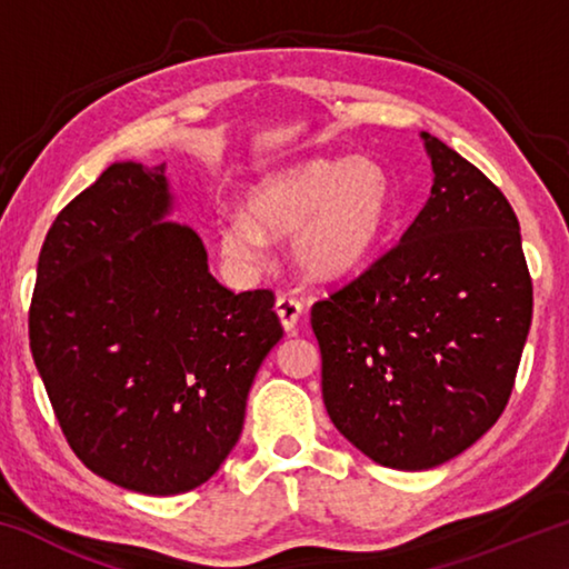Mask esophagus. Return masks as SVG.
<instances>
[{"mask_svg":"<svg viewBox=\"0 0 569 569\" xmlns=\"http://www.w3.org/2000/svg\"><path fill=\"white\" fill-rule=\"evenodd\" d=\"M276 313H278V319H281L283 329L291 333V331H296L298 321H301L303 306H301V301H296V298H291V296H281L276 301Z\"/></svg>","mask_w":569,"mask_h":569,"instance_id":"obj_1","label":"esophagus"}]
</instances>
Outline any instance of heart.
Listing matches in <instances>:
<instances>
[{"mask_svg": "<svg viewBox=\"0 0 569 569\" xmlns=\"http://www.w3.org/2000/svg\"><path fill=\"white\" fill-rule=\"evenodd\" d=\"M393 208L389 170L371 158H316L256 182L246 216L218 223V248L238 268H258L266 238L291 236V261L311 281L361 268L387 236Z\"/></svg>", "mask_w": 569, "mask_h": 569, "instance_id": "1", "label": "heart"}]
</instances>
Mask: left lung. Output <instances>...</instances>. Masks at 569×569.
I'll use <instances>...</instances> for the list:
<instances>
[{
	"instance_id": "1",
	"label": "left lung",
	"mask_w": 569,
	"mask_h": 569,
	"mask_svg": "<svg viewBox=\"0 0 569 569\" xmlns=\"http://www.w3.org/2000/svg\"><path fill=\"white\" fill-rule=\"evenodd\" d=\"M431 196L387 256L313 303L333 427L381 467L445 465L495 427L532 323L512 206L421 132Z\"/></svg>"
}]
</instances>
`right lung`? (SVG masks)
<instances>
[{
	"mask_svg": "<svg viewBox=\"0 0 569 569\" xmlns=\"http://www.w3.org/2000/svg\"><path fill=\"white\" fill-rule=\"evenodd\" d=\"M176 208L166 166L112 162L47 233L30 349L84 467L152 497L216 475L283 329L271 291L233 293Z\"/></svg>",
	"mask_w": 569,
	"mask_h": 569,
	"instance_id": "right-lung-1",
	"label": "right lung"
}]
</instances>
